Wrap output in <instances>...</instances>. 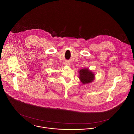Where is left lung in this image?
I'll use <instances>...</instances> for the list:
<instances>
[{
    "label": "left lung",
    "instance_id": "obj_1",
    "mask_svg": "<svg viewBox=\"0 0 134 134\" xmlns=\"http://www.w3.org/2000/svg\"><path fill=\"white\" fill-rule=\"evenodd\" d=\"M94 73L88 69H83L79 71V78L82 84L92 82L94 79Z\"/></svg>",
    "mask_w": 134,
    "mask_h": 134
}]
</instances>
